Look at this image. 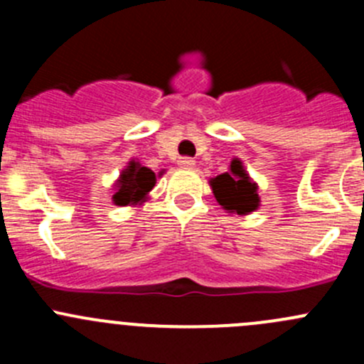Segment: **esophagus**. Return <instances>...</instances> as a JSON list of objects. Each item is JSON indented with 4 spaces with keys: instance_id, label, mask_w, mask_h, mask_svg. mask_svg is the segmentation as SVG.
Wrapping results in <instances>:
<instances>
[{
    "instance_id": "esophagus-1",
    "label": "esophagus",
    "mask_w": 364,
    "mask_h": 364,
    "mask_svg": "<svg viewBox=\"0 0 364 364\" xmlns=\"http://www.w3.org/2000/svg\"><path fill=\"white\" fill-rule=\"evenodd\" d=\"M178 165L181 168H192L193 165H196V160L193 159H188V156H185V159H179L178 160Z\"/></svg>"
}]
</instances>
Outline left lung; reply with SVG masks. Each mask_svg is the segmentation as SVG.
Segmentation results:
<instances>
[{"label": "left lung", "mask_w": 364, "mask_h": 364, "mask_svg": "<svg viewBox=\"0 0 364 364\" xmlns=\"http://www.w3.org/2000/svg\"><path fill=\"white\" fill-rule=\"evenodd\" d=\"M209 186L216 203L227 213L245 216L259 209L260 197L257 193L259 185L250 178L240 159H232L229 171L209 179Z\"/></svg>", "instance_id": "8db88e82"}]
</instances>
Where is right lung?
I'll use <instances>...</instances> for the list:
<instances>
[{
	"mask_svg": "<svg viewBox=\"0 0 364 364\" xmlns=\"http://www.w3.org/2000/svg\"><path fill=\"white\" fill-rule=\"evenodd\" d=\"M161 172H159V178ZM156 183V174L141 161L132 159L112 185V203L116 205H141L148 200Z\"/></svg>",
	"mask_w": 364,
	"mask_h": 364,
	"instance_id": "right-lung-1",
	"label": "right lung"
}]
</instances>
